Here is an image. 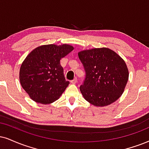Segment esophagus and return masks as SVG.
I'll return each instance as SVG.
<instances>
[{"label":"esophagus","mask_w":149,"mask_h":149,"mask_svg":"<svg viewBox=\"0 0 149 149\" xmlns=\"http://www.w3.org/2000/svg\"><path fill=\"white\" fill-rule=\"evenodd\" d=\"M70 82H71L72 84H76L77 82V78H74V79L71 80V81H70Z\"/></svg>","instance_id":"obj_1"}]
</instances>
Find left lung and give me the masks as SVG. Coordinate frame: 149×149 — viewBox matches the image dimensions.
Wrapping results in <instances>:
<instances>
[{
	"label": "left lung",
	"mask_w": 149,
	"mask_h": 149,
	"mask_svg": "<svg viewBox=\"0 0 149 149\" xmlns=\"http://www.w3.org/2000/svg\"><path fill=\"white\" fill-rule=\"evenodd\" d=\"M78 55L86 72L80 86L85 100L95 106H105L119 99L128 79L124 61L106 47L81 51Z\"/></svg>",
	"instance_id": "obj_1"
}]
</instances>
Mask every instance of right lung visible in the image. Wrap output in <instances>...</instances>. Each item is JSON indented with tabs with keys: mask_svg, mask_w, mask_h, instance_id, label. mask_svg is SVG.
Wrapping results in <instances>:
<instances>
[{
	"mask_svg": "<svg viewBox=\"0 0 149 149\" xmlns=\"http://www.w3.org/2000/svg\"><path fill=\"white\" fill-rule=\"evenodd\" d=\"M70 45H45L36 47L27 56L20 69V82L31 99L48 104L65 91L70 82L64 77L61 59L71 51Z\"/></svg>",
	"mask_w": 149,
	"mask_h": 149,
	"instance_id": "add662e5",
	"label": "right lung"
}]
</instances>
